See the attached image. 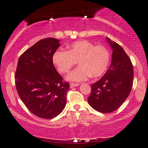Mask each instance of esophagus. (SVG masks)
I'll use <instances>...</instances> for the list:
<instances>
[{"label":"esophagus","mask_w":148,"mask_h":148,"mask_svg":"<svg viewBox=\"0 0 148 148\" xmlns=\"http://www.w3.org/2000/svg\"><path fill=\"white\" fill-rule=\"evenodd\" d=\"M78 85H79L78 83H73V82L70 83V87H71V88L75 87H77V86H78Z\"/></svg>","instance_id":"1"}]
</instances>
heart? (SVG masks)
Wrapping results in <instances>:
<instances>
[{
	"label": "heart",
	"instance_id": "heart-1",
	"mask_svg": "<svg viewBox=\"0 0 148 148\" xmlns=\"http://www.w3.org/2000/svg\"><path fill=\"white\" fill-rule=\"evenodd\" d=\"M52 61L61 73L69 72L78 61L79 66L68 75L67 79L81 82L91 76L98 77L107 71L110 61L108 49L103 45H95L88 40L76 41L68 47V51L57 49Z\"/></svg>",
	"mask_w": 148,
	"mask_h": 148
}]
</instances>
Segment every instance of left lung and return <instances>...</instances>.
I'll return each mask as SVG.
<instances>
[{
  "instance_id": "left-lung-1",
  "label": "left lung",
  "mask_w": 148,
  "mask_h": 148,
  "mask_svg": "<svg viewBox=\"0 0 148 148\" xmlns=\"http://www.w3.org/2000/svg\"><path fill=\"white\" fill-rule=\"evenodd\" d=\"M112 47V62L105 75L92 84L88 102L94 110L103 113L116 110L125 101L132 89L134 69L123 48L107 38Z\"/></svg>"
}]
</instances>
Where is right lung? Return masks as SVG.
<instances>
[{
    "instance_id": "add662e5",
    "label": "right lung",
    "mask_w": 148,
    "mask_h": 148,
    "mask_svg": "<svg viewBox=\"0 0 148 148\" xmlns=\"http://www.w3.org/2000/svg\"><path fill=\"white\" fill-rule=\"evenodd\" d=\"M60 46L56 38L38 41L19 56L15 72L18 94L31 112L52 119L65 108L69 83L58 73L52 56Z\"/></svg>"
}]
</instances>
